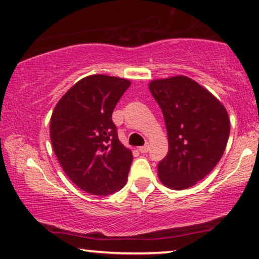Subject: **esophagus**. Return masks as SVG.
I'll use <instances>...</instances> for the list:
<instances>
[{"label":"esophagus","instance_id":"obj_1","mask_svg":"<svg viewBox=\"0 0 259 259\" xmlns=\"http://www.w3.org/2000/svg\"><path fill=\"white\" fill-rule=\"evenodd\" d=\"M149 149H150L149 145H144V146H140L139 147V151L142 153H146V152H149Z\"/></svg>","mask_w":259,"mask_h":259}]
</instances>
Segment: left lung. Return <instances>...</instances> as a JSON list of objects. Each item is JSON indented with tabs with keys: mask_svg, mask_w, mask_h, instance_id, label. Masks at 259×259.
I'll return each mask as SVG.
<instances>
[{
	"mask_svg": "<svg viewBox=\"0 0 259 259\" xmlns=\"http://www.w3.org/2000/svg\"><path fill=\"white\" fill-rule=\"evenodd\" d=\"M149 89L162 109L169 140L158 177L175 190L190 188L207 176L226 149L230 119L223 103L187 76L153 79Z\"/></svg>",
	"mask_w": 259,
	"mask_h": 259,
	"instance_id": "obj_1",
	"label": "left lung"
}]
</instances>
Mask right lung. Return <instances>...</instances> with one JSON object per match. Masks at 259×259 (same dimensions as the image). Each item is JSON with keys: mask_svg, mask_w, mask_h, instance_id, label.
<instances>
[{"mask_svg": "<svg viewBox=\"0 0 259 259\" xmlns=\"http://www.w3.org/2000/svg\"><path fill=\"white\" fill-rule=\"evenodd\" d=\"M130 85L120 77L87 76L53 109L50 137L57 159L69 179L92 195H109L127 182L133 154L117 138L112 114Z\"/></svg>", "mask_w": 259, "mask_h": 259, "instance_id": "obj_1", "label": "right lung"}]
</instances>
